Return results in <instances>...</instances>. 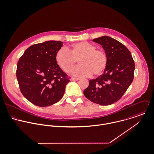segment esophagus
Listing matches in <instances>:
<instances>
[{
	"label": "esophagus",
	"mask_w": 154,
	"mask_h": 154,
	"mask_svg": "<svg viewBox=\"0 0 154 154\" xmlns=\"http://www.w3.org/2000/svg\"><path fill=\"white\" fill-rule=\"evenodd\" d=\"M80 80V78H77V77H71V80Z\"/></svg>",
	"instance_id": "esophagus-1"
}]
</instances>
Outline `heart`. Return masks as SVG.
I'll return each instance as SVG.
<instances>
[{"instance_id":"1","label":"heart","mask_w":154,"mask_h":154,"mask_svg":"<svg viewBox=\"0 0 154 154\" xmlns=\"http://www.w3.org/2000/svg\"><path fill=\"white\" fill-rule=\"evenodd\" d=\"M55 60L62 69L68 72L76 64L80 65L71 71V74L82 77H89L92 74L99 75L105 71L108 62L106 53L87 42L72 45L69 49L62 48L56 54Z\"/></svg>"}]
</instances>
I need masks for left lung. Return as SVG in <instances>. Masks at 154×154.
Segmentation results:
<instances>
[{
  "mask_svg": "<svg viewBox=\"0 0 154 154\" xmlns=\"http://www.w3.org/2000/svg\"><path fill=\"white\" fill-rule=\"evenodd\" d=\"M93 41L102 46L108 58L107 66L103 74L90 80L83 93L95 103L111 105L121 99L132 83L134 62L129 50L113 38L105 35Z\"/></svg>",
  "mask_w": 154,
  "mask_h": 154,
  "instance_id": "obj_1",
  "label": "left lung"
}]
</instances>
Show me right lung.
I'll return each mask as SVG.
<instances>
[{
    "mask_svg": "<svg viewBox=\"0 0 154 154\" xmlns=\"http://www.w3.org/2000/svg\"><path fill=\"white\" fill-rule=\"evenodd\" d=\"M62 44L51 40L33 45L17 63L16 75L20 91L35 105L45 107L58 102L70 81L55 60Z\"/></svg>",
    "mask_w": 154,
    "mask_h": 154,
    "instance_id": "obj_1",
    "label": "right lung"
}]
</instances>
